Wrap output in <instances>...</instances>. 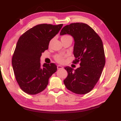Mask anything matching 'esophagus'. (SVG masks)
<instances>
[{
	"mask_svg": "<svg viewBox=\"0 0 121 121\" xmlns=\"http://www.w3.org/2000/svg\"><path fill=\"white\" fill-rule=\"evenodd\" d=\"M63 67L62 66L59 65H57V69H63Z\"/></svg>",
	"mask_w": 121,
	"mask_h": 121,
	"instance_id": "34e87169",
	"label": "esophagus"
}]
</instances>
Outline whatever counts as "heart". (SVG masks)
I'll use <instances>...</instances> for the list:
<instances>
[{"mask_svg": "<svg viewBox=\"0 0 121 121\" xmlns=\"http://www.w3.org/2000/svg\"><path fill=\"white\" fill-rule=\"evenodd\" d=\"M68 37H71L69 35H64L62 37V38H65ZM65 57V55H58L56 56V60L59 63H63L64 61V58Z\"/></svg>", "mask_w": 121, "mask_h": 121, "instance_id": "b5f03b06", "label": "heart"}]
</instances>
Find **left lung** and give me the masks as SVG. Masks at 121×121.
Wrapping results in <instances>:
<instances>
[{
  "label": "left lung",
  "instance_id": "obj_1",
  "mask_svg": "<svg viewBox=\"0 0 121 121\" xmlns=\"http://www.w3.org/2000/svg\"><path fill=\"white\" fill-rule=\"evenodd\" d=\"M69 34L74 40L73 53L76 69L66 66L68 76L64 80L66 88L78 94H85L94 88L98 81L105 64L101 38L90 26L83 23H73L63 28L60 35Z\"/></svg>",
  "mask_w": 121,
  "mask_h": 121
}]
</instances>
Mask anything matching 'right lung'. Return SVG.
<instances>
[{
  "label": "right lung",
  "mask_w": 121,
  "mask_h": 121,
  "mask_svg": "<svg viewBox=\"0 0 121 121\" xmlns=\"http://www.w3.org/2000/svg\"><path fill=\"white\" fill-rule=\"evenodd\" d=\"M62 26L63 24H38L19 38L12 65L17 83L26 93L34 95L43 91L48 85L49 78L57 71L54 63L41 65L40 57Z\"/></svg>",
  "instance_id": "obj_1"
}]
</instances>
